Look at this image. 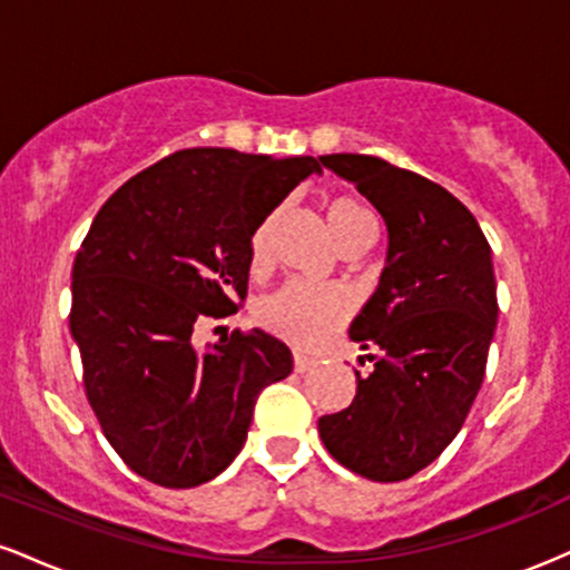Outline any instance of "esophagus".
<instances>
[{
  "label": "esophagus",
  "mask_w": 570,
  "mask_h": 570,
  "mask_svg": "<svg viewBox=\"0 0 570 570\" xmlns=\"http://www.w3.org/2000/svg\"><path fill=\"white\" fill-rule=\"evenodd\" d=\"M316 364H318L316 356H311V353L305 351H294V370L297 372H307L311 367H316Z\"/></svg>",
  "instance_id": "1"
}]
</instances>
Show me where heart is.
I'll return each instance as SVG.
<instances>
[{"label":"heart","instance_id":"b5f03b06","mask_svg":"<svg viewBox=\"0 0 570 570\" xmlns=\"http://www.w3.org/2000/svg\"><path fill=\"white\" fill-rule=\"evenodd\" d=\"M324 214L326 227H330L337 246L356 238V235L375 230L372 214L351 195H335V198L326 200ZM273 222H276V214L267 217L252 235V244H248V265H252V271H263L265 267ZM348 313L351 297L340 286L289 281L281 289L267 294L263 303H259L257 316L267 332L286 340V343L297 345V348H316L345 322Z\"/></svg>","mask_w":570,"mask_h":570}]
</instances>
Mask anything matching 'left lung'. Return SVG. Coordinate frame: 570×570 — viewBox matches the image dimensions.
<instances>
[{
    "label": "left lung",
    "instance_id": "8db88e82",
    "mask_svg": "<svg viewBox=\"0 0 570 570\" xmlns=\"http://www.w3.org/2000/svg\"><path fill=\"white\" fill-rule=\"evenodd\" d=\"M381 212V284L351 324L375 367L351 407L318 417L337 463L375 482L426 469L455 440L485 377L499 322L488 238L466 206L426 176L372 155H322ZM364 364V356H362Z\"/></svg>",
    "mask_w": 570,
    "mask_h": 570
}]
</instances>
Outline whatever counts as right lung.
<instances>
[{
    "instance_id": "right-lung-1",
    "label": "right lung",
    "mask_w": 570,
    "mask_h": 570,
    "mask_svg": "<svg viewBox=\"0 0 570 570\" xmlns=\"http://www.w3.org/2000/svg\"><path fill=\"white\" fill-rule=\"evenodd\" d=\"M316 158L195 147L130 176L101 206L71 267L69 330L104 436L130 472L195 488L244 448L265 385L292 351L263 330L193 345L203 318L238 311L248 244Z\"/></svg>"
}]
</instances>
